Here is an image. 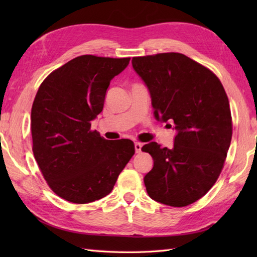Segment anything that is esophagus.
I'll list each match as a JSON object with an SVG mask.
<instances>
[{
    "label": "esophagus",
    "mask_w": 257,
    "mask_h": 257,
    "mask_svg": "<svg viewBox=\"0 0 257 257\" xmlns=\"http://www.w3.org/2000/svg\"><path fill=\"white\" fill-rule=\"evenodd\" d=\"M141 148H143V144L141 143H135V150L137 154H139V152L141 151Z\"/></svg>",
    "instance_id": "obj_1"
}]
</instances>
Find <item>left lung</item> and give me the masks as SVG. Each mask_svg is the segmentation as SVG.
<instances>
[{
  "mask_svg": "<svg viewBox=\"0 0 257 257\" xmlns=\"http://www.w3.org/2000/svg\"><path fill=\"white\" fill-rule=\"evenodd\" d=\"M132 63L150 92L155 118L173 122L177 132L172 149L157 143L141 149L154 159L144 178L147 192L166 205L192 204L214 185L230 148L226 92L210 69L183 54L134 57Z\"/></svg>",
  "mask_w": 257,
  "mask_h": 257,
  "instance_id": "obj_1",
  "label": "left lung"
}]
</instances>
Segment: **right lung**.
Segmentation results:
<instances>
[{"label": "right lung", "instance_id": "obj_1", "mask_svg": "<svg viewBox=\"0 0 257 257\" xmlns=\"http://www.w3.org/2000/svg\"><path fill=\"white\" fill-rule=\"evenodd\" d=\"M129 62L78 56L48 75L37 90L31 113L33 152L50 188L64 200L84 204L106 196L135 155L132 140H106L90 129L110 80Z\"/></svg>", "mask_w": 257, "mask_h": 257}]
</instances>
